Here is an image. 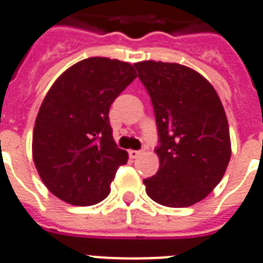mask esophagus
Segmentation results:
<instances>
[{"label": "esophagus", "instance_id": "1", "mask_svg": "<svg viewBox=\"0 0 263 263\" xmlns=\"http://www.w3.org/2000/svg\"><path fill=\"white\" fill-rule=\"evenodd\" d=\"M141 154V151H136V150H130L129 151V157L132 158V160H134V158H137L139 155Z\"/></svg>", "mask_w": 263, "mask_h": 263}]
</instances>
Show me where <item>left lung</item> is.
Returning a JSON list of instances; mask_svg holds the SVG:
<instances>
[{"instance_id": "left-lung-1", "label": "left lung", "mask_w": 263, "mask_h": 263, "mask_svg": "<svg viewBox=\"0 0 263 263\" xmlns=\"http://www.w3.org/2000/svg\"><path fill=\"white\" fill-rule=\"evenodd\" d=\"M154 108L160 168L144 179L145 192L162 206L200 202L223 179L231 140L217 92L197 71L178 63H134Z\"/></svg>"}]
</instances>
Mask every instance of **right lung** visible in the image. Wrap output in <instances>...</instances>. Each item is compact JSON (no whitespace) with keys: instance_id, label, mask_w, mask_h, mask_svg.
Instances as JSON below:
<instances>
[{"instance_id":"1","label":"right lung","mask_w":263,"mask_h":263,"mask_svg":"<svg viewBox=\"0 0 263 263\" xmlns=\"http://www.w3.org/2000/svg\"><path fill=\"white\" fill-rule=\"evenodd\" d=\"M137 77L130 63L89 57L61 74L36 116L32 155L40 179L72 206L97 204L127 162L109 123V109Z\"/></svg>"}]
</instances>
